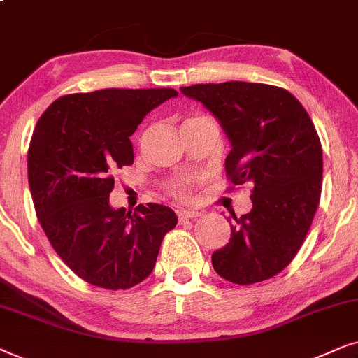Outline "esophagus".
Here are the masks:
<instances>
[{
  "mask_svg": "<svg viewBox=\"0 0 358 358\" xmlns=\"http://www.w3.org/2000/svg\"><path fill=\"white\" fill-rule=\"evenodd\" d=\"M199 216V213L194 211H178V221L180 222H187L189 219H196Z\"/></svg>",
  "mask_w": 358,
  "mask_h": 358,
  "instance_id": "1",
  "label": "esophagus"
}]
</instances>
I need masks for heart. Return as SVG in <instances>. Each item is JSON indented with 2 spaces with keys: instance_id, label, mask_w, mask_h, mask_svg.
<instances>
[{
  "instance_id": "obj_1",
  "label": "heart",
  "mask_w": 358,
  "mask_h": 358,
  "mask_svg": "<svg viewBox=\"0 0 358 358\" xmlns=\"http://www.w3.org/2000/svg\"><path fill=\"white\" fill-rule=\"evenodd\" d=\"M204 117L208 116H203V114H193V116L185 119L183 124L198 121V119H204ZM194 183H196V180L176 178V180H171V182L166 185V188H169V193L171 194V198H175L176 201L192 203L194 198Z\"/></svg>"
}]
</instances>
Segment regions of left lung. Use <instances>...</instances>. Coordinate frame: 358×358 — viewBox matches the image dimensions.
Instances as JSON below:
<instances>
[{
  "label": "left lung",
  "instance_id": "left-lung-1",
  "mask_svg": "<svg viewBox=\"0 0 358 358\" xmlns=\"http://www.w3.org/2000/svg\"><path fill=\"white\" fill-rule=\"evenodd\" d=\"M219 119L231 141L227 180L252 183V211L231 224V239L211 257L236 285L268 280L292 264L306 239L322 187V147L303 104L288 90L226 82L182 87ZM231 221V217L227 219Z\"/></svg>",
  "mask_w": 358,
  "mask_h": 358
}]
</instances>
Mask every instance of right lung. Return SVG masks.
Segmentation results:
<instances>
[{
	"instance_id": "1",
	"label": "right lung",
	"mask_w": 358,
	"mask_h": 358,
	"mask_svg": "<svg viewBox=\"0 0 358 358\" xmlns=\"http://www.w3.org/2000/svg\"><path fill=\"white\" fill-rule=\"evenodd\" d=\"M173 88H106L55 99L36 124L27 178L47 239L69 268L94 287L127 289L154 270L178 222L164 204L113 209L114 170L134 164L129 137Z\"/></svg>"
}]
</instances>
